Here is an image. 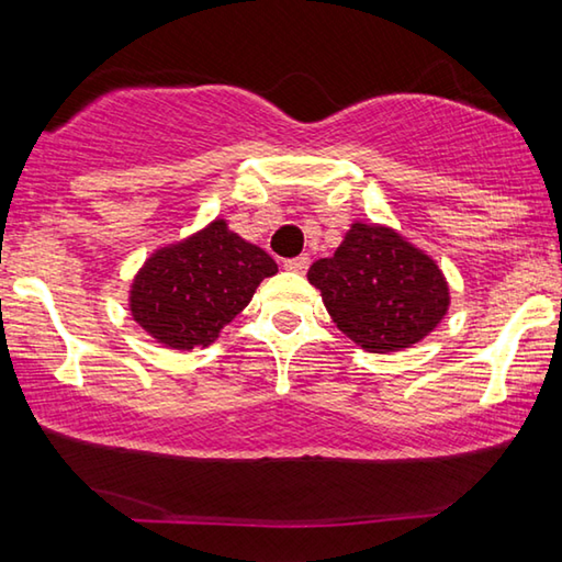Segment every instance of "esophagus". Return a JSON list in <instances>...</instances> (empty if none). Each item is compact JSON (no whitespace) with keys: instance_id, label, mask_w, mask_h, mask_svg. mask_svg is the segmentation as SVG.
I'll return each mask as SVG.
<instances>
[{"instance_id":"obj_1","label":"esophagus","mask_w":562,"mask_h":562,"mask_svg":"<svg viewBox=\"0 0 562 562\" xmlns=\"http://www.w3.org/2000/svg\"><path fill=\"white\" fill-rule=\"evenodd\" d=\"M282 265H284V270L302 274L304 270L310 268V258H307V255H300V258H290V260H284Z\"/></svg>"}]
</instances>
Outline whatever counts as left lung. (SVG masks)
Segmentation results:
<instances>
[{
	"instance_id": "8db88e82",
	"label": "left lung",
	"mask_w": 562,
	"mask_h": 562,
	"mask_svg": "<svg viewBox=\"0 0 562 562\" xmlns=\"http://www.w3.org/2000/svg\"><path fill=\"white\" fill-rule=\"evenodd\" d=\"M307 280L337 327L374 355L416 345L449 310V284L436 262L379 225H351L337 252L312 265Z\"/></svg>"
}]
</instances>
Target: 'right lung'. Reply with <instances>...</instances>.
<instances>
[{"instance_id":"obj_1","label":"right lung","mask_w":562,"mask_h":562,"mask_svg":"<svg viewBox=\"0 0 562 562\" xmlns=\"http://www.w3.org/2000/svg\"><path fill=\"white\" fill-rule=\"evenodd\" d=\"M274 272L268 252L215 221L144 265L133 280L131 315L160 345L207 347Z\"/></svg>"}]
</instances>
